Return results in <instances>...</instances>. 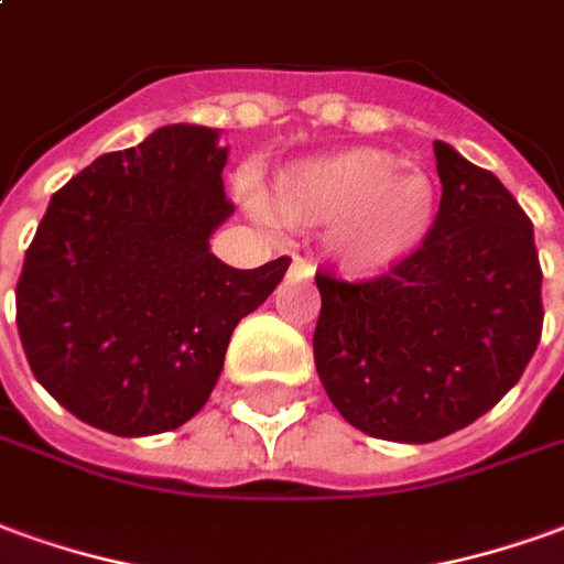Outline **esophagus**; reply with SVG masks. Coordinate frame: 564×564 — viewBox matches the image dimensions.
<instances>
[{
    "instance_id": "obj_1",
    "label": "esophagus",
    "mask_w": 564,
    "mask_h": 564,
    "mask_svg": "<svg viewBox=\"0 0 564 564\" xmlns=\"http://www.w3.org/2000/svg\"><path fill=\"white\" fill-rule=\"evenodd\" d=\"M290 274H293V278H311V274H314V265H311L308 259L295 256L293 265H290Z\"/></svg>"
}]
</instances>
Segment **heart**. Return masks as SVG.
I'll return each instance as SVG.
<instances>
[{
	"instance_id": "b5f03b06",
	"label": "heart",
	"mask_w": 564,
	"mask_h": 564,
	"mask_svg": "<svg viewBox=\"0 0 564 564\" xmlns=\"http://www.w3.org/2000/svg\"><path fill=\"white\" fill-rule=\"evenodd\" d=\"M433 207L427 173L400 167L381 149L293 164L271 195V210L286 226L329 228V243L350 271L388 269L412 253L431 228Z\"/></svg>"
}]
</instances>
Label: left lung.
Segmentation results:
<instances>
[{
  "label": "left lung",
  "mask_w": 564,
  "mask_h": 564,
  "mask_svg": "<svg viewBox=\"0 0 564 564\" xmlns=\"http://www.w3.org/2000/svg\"><path fill=\"white\" fill-rule=\"evenodd\" d=\"M443 183L424 241L369 281L314 274V364L357 431L433 443L513 388L541 341L543 271L510 188L443 140Z\"/></svg>",
  "instance_id": "8db88e82"
}]
</instances>
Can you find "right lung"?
Listing matches in <instances>:
<instances>
[{
	"instance_id": "right-lung-1",
	"label": "right lung",
	"mask_w": 564,
	"mask_h": 564,
	"mask_svg": "<svg viewBox=\"0 0 564 564\" xmlns=\"http://www.w3.org/2000/svg\"><path fill=\"white\" fill-rule=\"evenodd\" d=\"M228 149L171 124L106 152L54 192L18 281V333L39 384L116 436L186 424L210 400L235 326L290 256L231 269L210 231L231 216Z\"/></svg>"
}]
</instances>
